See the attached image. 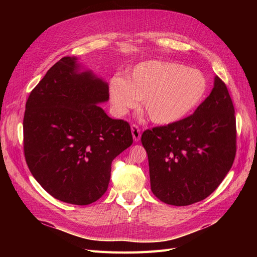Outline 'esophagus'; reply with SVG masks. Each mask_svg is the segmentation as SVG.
I'll use <instances>...</instances> for the list:
<instances>
[{
    "label": "esophagus",
    "mask_w": 257,
    "mask_h": 257,
    "mask_svg": "<svg viewBox=\"0 0 257 257\" xmlns=\"http://www.w3.org/2000/svg\"><path fill=\"white\" fill-rule=\"evenodd\" d=\"M131 130H132V135H133L134 142H139V139H141V136H142L141 128H139L136 124H133V125L131 126Z\"/></svg>",
    "instance_id": "34e87169"
}]
</instances>
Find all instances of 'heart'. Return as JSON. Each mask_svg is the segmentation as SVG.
<instances>
[{"label": "heart", "mask_w": 257, "mask_h": 257, "mask_svg": "<svg viewBox=\"0 0 257 257\" xmlns=\"http://www.w3.org/2000/svg\"><path fill=\"white\" fill-rule=\"evenodd\" d=\"M208 91L205 75L175 62L150 60L137 64L126 79L114 76L109 100L116 115L125 114L142 99L149 120L169 125L183 120L204 102Z\"/></svg>", "instance_id": "1"}]
</instances>
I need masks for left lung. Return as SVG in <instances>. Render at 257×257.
Returning a JSON list of instances; mask_svg holds the SVG:
<instances>
[{
  "label": "left lung",
  "mask_w": 257,
  "mask_h": 257,
  "mask_svg": "<svg viewBox=\"0 0 257 257\" xmlns=\"http://www.w3.org/2000/svg\"><path fill=\"white\" fill-rule=\"evenodd\" d=\"M236 134L234 105L226 85L215 76L211 93L193 114L143 133L152 193L174 206L208 197L234 163Z\"/></svg>",
  "instance_id": "obj_1"
}]
</instances>
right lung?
<instances>
[{
  "label": "right lung",
  "instance_id": "obj_1",
  "mask_svg": "<svg viewBox=\"0 0 257 257\" xmlns=\"http://www.w3.org/2000/svg\"><path fill=\"white\" fill-rule=\"evenodd\" d=\"M76 57L58 61L30 93L23 150L30 172L51 196L89 205L104 195L111 163L133 144L130 124L108 116V83L81 72Z\"/></svg>",
  "mask_w": 257,
  "mask_h": 257
}]
</instances>
